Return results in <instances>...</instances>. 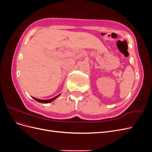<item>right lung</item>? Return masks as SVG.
I'll return each mask as SVG.
<instances>
[{"label": "right lung", "instance_id": "1", "mask_svg": "<svg viewBox=\"0 0 152 152\" xmlns=\"http://www.w3.org/2000/svg\"><path fill=\"white\" fill-rule=\"evenodd\" d=\"M60 95H61V94H58V96H55L54 98H51V99H40L35 98H34V97H32V98H33L35 101H37V102H39V103H50V102H53V101H54L55 99H56L58 97V96H59Z\"/></svg>", "mask_w": 152, "mask_h": 152}]
</instances>
